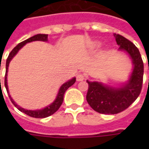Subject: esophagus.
I'll return each mask as SVG.
<instances>
[{"instance_id":"esophagus-1","label":"esophagus","mask_w":149,"mask_h":149,"mask_svg":"<svg viewBox=\"0 0 149 149\" xmlns=\"http://www.w3.org/2000/svg\"><path fill=\"white\" fill-rule=\"evenodd\" d=\"M85 79V76L83 73H78L77 75V81H83Z\"/></svg>"}]
</instances>
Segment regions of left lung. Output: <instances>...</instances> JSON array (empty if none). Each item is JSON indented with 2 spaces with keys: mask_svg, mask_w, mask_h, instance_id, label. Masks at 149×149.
<instances>
[{
  "mask_svg": "<svg viewBox=\"0 0 149 149\" xmlns=\"http://www.w3.org/2000/svg\"><path fill=\"white\" fill-rule=\"evenodd\" d=\"M114 36L119 49L126 51L132 57L134 70L128 83L120 88L86 81L89 85L86 100L94 111L104 114H115L126 110L141 93L143 84L144 63L139 49L124 36L116 34Z\"/></svg>",
  "mask_w": 149,
  "mask_h": 149,
  "instance_id": "obj_1",
  "label": "left lung"
}]
</instances>
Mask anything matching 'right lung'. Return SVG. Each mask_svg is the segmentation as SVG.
<instances>
[{"mask_svg":"<svg viewBox=\"0 0 149 149\" xmlns=\"http://www.w3.org/2000/svg\"><path fill=\"white\" fill-rule=\"evenodd\" d=\"M48 40V35H45V34H38V35H36V36H32L31 38H28L26 40L23 41L22 42H20L17 45H16L9 54L8 58H7V61H6V72H5V77H4V86L6 87V90L8 91V84H7V72H8V65H9V63L10 61L12 59V58L14 56L17 54V52H18V50L21 49V48L26 43L31 42L32 41H47ZM76 82V78H73V79H70L68 82L65 83L64 84H63V86H61L59 91H58V93L57 97H56V99L55 100V101L52 103V104H50L49 106L46 107L45 108L42 109V110H37V111H29V110H25V109H23L22 107H20L15 104V102L11 99L10 96H9L10 100L12 102V104L15 105L16 107H17L20 111H22L23 113H24L27 115L30 116V117H32V118H47L49 116L53 114L54 113H56V111H58V108L60 107V106L63 104V97H64V93L66 91L69 87L73 85Z\"/></svg>","mask_w":149,"mask_h":149,"instance_id":"right-lung-1","label":"right lung"}]
</instances>
